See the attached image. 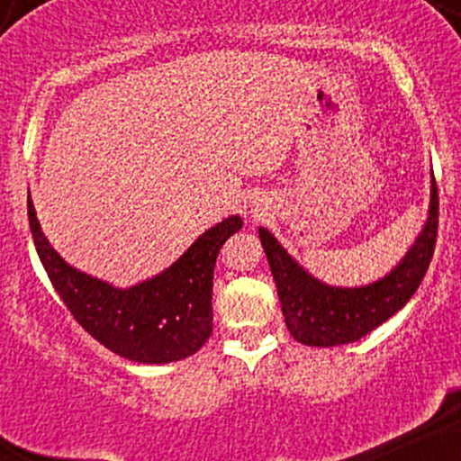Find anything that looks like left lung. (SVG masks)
Here are the masks:
<instances>
[{
  "label": "left lung",
  "mask_w": 461,
  "mask_h": 461,
  "mask_svg": "<svg viewBox=\"0 0 461 461\" xmlns=\"http://www.w3.org/2000/svg\"><path fill=\"white\" fill-rule=\"evenodd\" d=\"M438 238V186L431 182L429 219L403 260L384 279L362 288H333L299 267L288 251L260 227V240L277 285L290 336L308 347L356 342L396 314L425 277Z\"/></svg>",
  "instance_id": "1"
}]
</instances>
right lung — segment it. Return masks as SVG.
Here are the masks:
<instances>
[{"instance_id":"right-lung-1","label":"right lung","mask_w":461,"mask_h":461,"mask_svg":"<svg viewBox=\"0 0 461 461\" xmlns=\"http://www.w3.org/2000/svg\"><path fill=\"white\" fill-rule=\"evenodd\" d=\"M36 253L73 319L131 362L167 364L197 353L212 333V277L221 247L242 227L230 216L201 234L167 271L128 290L68 267L47 242L28 197Z\"/></svg>"}]
</instances>
